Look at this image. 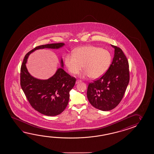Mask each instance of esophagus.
<instances>
[{
  "label": "esophagus",
  "instance_id": "1",
  "mask_svg": "<svg viewBox=\"0 0 154 154\" xmlns=\"http://www.w3.org/2000/svg\"><path fill=\"white\" fill-rule=\"evenodd\" d=\"M81 81V80H77L76 81V84H79V83Z\"/></svg>",
  "mask_w": 154,
  "mask_h": 154
}]
</instances>
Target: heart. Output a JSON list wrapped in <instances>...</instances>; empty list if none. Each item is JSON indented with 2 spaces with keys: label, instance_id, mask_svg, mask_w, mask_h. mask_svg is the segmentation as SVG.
Masks as SVG:
<instances>
[{
  "label": "heart",
  "instance_id": "1",
  "mask_svg": "<svg viewBox=\"0 0 154 154\" xmlns=\"http://www.w3.org/2000/svg\"><path fill=\"white\" fill-rule=\"evenodd\" d=\"M112 60L110 53L107 50L94 46L80 47L73 51V54L66 56L65 63L70 73L75 74L82 68L86 72L82 75L91 78L101 76L109 67Z\"/></svg>",
  "mask_w": 154,
  "mask_h": 154
}]
</instances>
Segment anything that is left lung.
I'll return each mask as SVG.
<instances>
[{
  "label": "left lung",
  "mask_w": 154,
  "mask_h": 154,
  "mask_svg": "<svg viewBox=\"0 0 154 154\" xmlns=\"http://www.w3.org/2000/svg\"><path fill=\"white\" fill-rule=\"evenodd\" d=\"M115 49L112 63L101 78L89 83L87 96L90 103L98 109L108 111L119 104L129 82V63L122 50Z\"/></svg>",
  "instance_id": "8db88e82"
}]
</instances>
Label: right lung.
Wrapping results in <instances>:
<instances>
[{"instance_id":"add662e5","label":"right lung","mask_w":154,"mask_h":154,"mask_svg":"<svg viewBox=\"0 0 154 154\" xmlns=\"http://www.w3.org/2000/svg\"><path fill=\"white\" fill-rule=\"evenodd\" d=\"M63 43L43 45L27 53L20 68V85L32 107L47 116L59 115L65 109L69 99V91L75 84L76 79L59 68L54 75L47 80H39L31 75L26 63L29 55L35 50L45 48L57 49ZM61 63L63 66V60Z\"/></svg>"}]
</instances>
